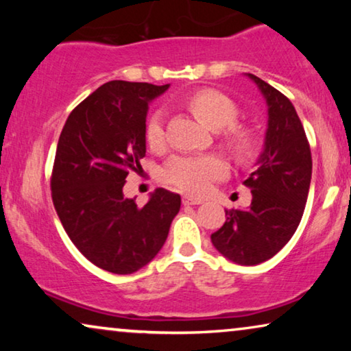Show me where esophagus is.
<instances>
[{
	"label": "esophagus",
	"instance_id": "esophagus-1",
	"mask_svg": "<svg viewBox=\"0 0 351 351\" xmlns=\"http://www.w3.org/2000/svg\"><path fill=\"white\" fill-rule=\"evenodd\" d=\"M182 203H184L185 206H195V204H201L203 201L196 199V198H190V196H184V198H182Z\"/></svg>",
	"mask_w": 351,
	"mask_h": 351
}]
</instances>
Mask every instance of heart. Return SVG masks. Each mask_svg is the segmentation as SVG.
<instances>
[{
  "mask_svg": "<svg viewBox=\"0 0 351 351\" xmlns=\"http://www.w3.org/2000/svg\"><path fill=\"white\" fill-rule=\"evenodd\" d=\"M189 108L203 119L209 128L220 129V137L238 160H249L256 153L257 141L251 129L238 124L239 107L232 97L217 89H198L185 97ZM145 141L152 148H160L165 142V113L155 110L145 123ZM225 162L217 155L172 156L162 166L161 179L177 190L201 196L215 180L222 179Z\"/></svg>",
  "mask_w": 351,
  "mask_h": 351,
  "instance_id": "obj_1",
  "label": "heart"
}]
</instances>
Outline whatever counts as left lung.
<instances>
[{
	"mask_svg": "<svg viewBox=\"0 0 351 351\" xmlns=\"http://www.w3.org/2000/svg\"><path fill=\"white\" fill-rule=\"evenodd\" d=\"M249 78L267 99L265 148L244 180L251 206L225 210L227 220L210 234L214 247L239 265H257L286 246L304 215L311 180L310 143L294 105L258 76Z\"/></svg>",
	"mask_w": 351,
	"mask_h": 351,
	"instance_id": "1",
	"label": "left lung"
}]
</instances>
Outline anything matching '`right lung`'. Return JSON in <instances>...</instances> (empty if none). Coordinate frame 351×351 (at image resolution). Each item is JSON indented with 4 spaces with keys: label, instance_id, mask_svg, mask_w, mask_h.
Instances as JSON below:
<instances>
[{
    "label": "right lung",
    "instance_id": "obj_1",
    "mask_svg": "<svg viewBox=\"0 0 351 351\" xmlns=\"http://www.w3.org/2000/svg\"><path fill=\"white\" fill-rule=\"evenodd\" d=\"M169 88L108 81L66 118L51 174L52 203L71 243L95 267L129 275L165 244L180 196L156 189L143 208L123 195L145 156L148 102Z\"/></svg>",
    "mask_w": 351,
    "mask_h": 351
}]
</instances>
